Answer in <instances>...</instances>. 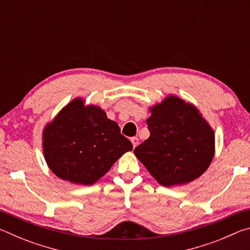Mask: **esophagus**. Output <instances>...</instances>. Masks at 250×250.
Listing matches in <instances>:
<instances>
[{"label":"esophagus","instance_id":"obj_1","mask_svg":"<svg viewBox=\"0 0 250 250\" xmlns=\"http://www.w3.org/2000/svg\"><path fill=\"white\" fill-rule=\"evenodd\" d=\"M131 142H132V146H133V147H135V146H137L139 145V139L134 137V138L131 139Z\"/></svg>","mask_w":250,"mask_h":250}]
</instances>
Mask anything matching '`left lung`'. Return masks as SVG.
Here are the masks:
<instances>
[{"mask_svg":"<svg viewBox=\"0 0 250 250\" xmlns=\"http://www.w3.org/2000/svg\"><path fill=\"white\" fill-rule=\"evenodd\" d=\"M149 139L134 154L161 185L188 184L210 166L215 134L195 105L170 95L150 107Z\"/></svg>","mask_w":250,"mask_h":250,"instance_id":"8db88e82","label":"left lung"}]
</instances>
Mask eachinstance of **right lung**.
Segmentation results:
<instances>
[{
  "mask_svg": "<svg viewBox=\"0 0 250 250\" xmlns=\"http://www.w3.org/2000/svg\"><path fill=\"white\" fill-rule=\"evenodd\" d=\"M132 143L103 109L75 98L43 130V153L55 175L76 185L101 179Z\"/></svg>",
  "mask_w": 250,
  "mask_h": 250,
  "instance_id": "1",
  "label": "right lung"
}]
</instances>
